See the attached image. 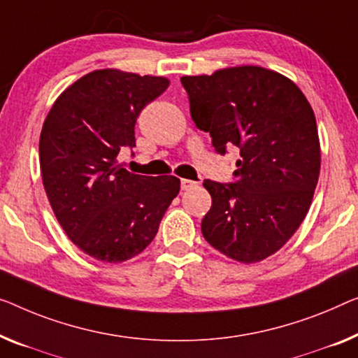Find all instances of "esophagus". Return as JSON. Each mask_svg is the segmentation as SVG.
Instances as JSON below:
<instances>
[{
  "instance_id": "1",
  "label": "esophagus",
  "mask_w": 358,
  "mask_h": 358,
  "mask_svg": "<svg viewBox=\"0 0 358 358\" xmlns=\"http://www.w3.org/2000/svg\"><path fill=\"white\" fill-rule=\"evenodd\" d=\"M196 185L197 183H196V181H193V180H186V178L181 180V189H183V191H188L191 188H194Z\"/></svg>"
}]
</instances>
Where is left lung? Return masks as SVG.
<instances>
[{
    "label": "left lung",
    "mask_w": 358,
    "mask_h": 358,
    "mask_svg": "<svg viewBox=\"0 0 358 358\" xmlns=\"http://www.w3.org/2000/svg\"><path fill=\"white\" fill-rule=\"evenodd\" d=\"M189 112L218 154L236 146L234 183L204 180L212 207L206 241L255 264L287 243L310 209L320 175L315 114L294 82L257 66L181 77Z\"/></svg>",
    "instance_id": "left-lung-1"
}]
</instances>
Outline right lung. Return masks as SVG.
I'll return each instance as SVG.
<instances>
[{
  "label": "right lung",
  "instance_id": "obj_1",
  "mask_svg": "<svg viewBox=\"0 0 358 358\" xmlns=\"http://www.w3.org/2000/svg\"><path fill=\"white\" fill-rule=\"evenodd\" d=\"M167 87L164 77L90 72L56 99L43 124L40 169L52 212L71 241L101 262L143 252L180 191L177 177L135 175L117 164L122 148H135L140 112Z\"/></svg>",
  "mask_w": 358,
  "mask_h": 358
}]
</instances>
